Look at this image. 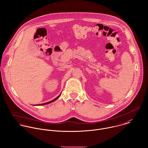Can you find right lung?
Here are the masks:
<instances>
[{"label":"right lung","mask_w":148,"mask_h":148,"mask_svg":"<svg viewBox=\"0 0 148 148\" xmlns=\"http://www.w3.org/2000/svg\"><path fill=\"white\" fill-rule=\"evenodd\" d=\"M61 94L62 93H60L57 97H56L55 99H54L53 100H51V101H48V102H47V103H43V104H37V105H36V106H44V105H45V104H49V103H52V102H53V101H55V100H56L60 96V95H61Z\"/></svg>","instance_id":"right-lung-1"}]
</instances>
